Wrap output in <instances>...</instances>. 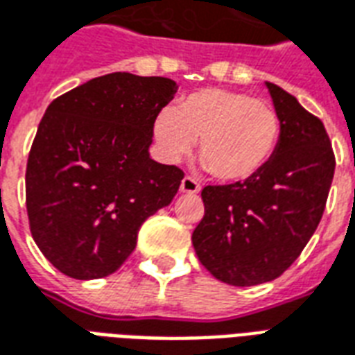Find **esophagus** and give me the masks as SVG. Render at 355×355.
<instances>
[{
	"mask_svg": "<svg viewBox=\"0 0 355 355\" xmlns=\"http://www.w3.org/2000/svg\"><path fill=\"white\" fill-rule=\"evenodd\" d=\"M180 191L182 193H199L201 191V186L193 177H184L182 182H180Z\"/></svg>",
	"mask_w": 355,
	"mask_h": 355,
	"instance_id": "obj_1",
	"label": "esophagus"
}]
</instances>
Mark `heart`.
Segmentation results:
<instances>
[{
  "label": "heart",
  "mask_w": 355,
  "mask_h": 355,
  "mask_svg": "<svg viewBox=\"0 0 355 355\" xmlns=\"http://www.w3.org/2000/svg\"><path fill=\"white\" fill-rule=\"evenodd\" d=\"M280 133L282 124L272 105L222 88L193 92L154 120V137L165 159L177 162L199 137V156L224 182L261 173L277 152Z\"/></svg>",
  "instance_id": "1"
}]
</instances>
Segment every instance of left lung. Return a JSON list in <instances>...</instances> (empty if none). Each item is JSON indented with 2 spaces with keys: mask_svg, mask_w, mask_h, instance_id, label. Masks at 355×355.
<instances>
[{
  "mask_svg": "<svg viewBox=\"0 0 355 355\" xmlns=\"http://www.w3.org/2000/svg\"><path fill=\"white\" fill-rule=\"evenodd\" d=\"M282 133L272 159L256 177L205 186V216L191 243L212 277L231 286L271 282L290 267L316 231L335 173L322 120L267 83Z\"/></svg>",
  "mask_w": 355,
  "mask_h": 355,
  "instance_id": "8db88e82",
  "label": "left lung"
}]
</instances>
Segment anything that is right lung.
<instances>
[{"label": "right lung", "instance_id": "add662e5", "mask_svg": "<svg viewBox=\"0 0 355 355\" xmlns=\"http://www.w3.org/2000/svg\"><path fill=\"white\" fill-rule=\"evenodd\" d=\"M177 88L165 77L109 73L49 105L28 157L26 209L31 237L60 272L112 275L144 220L173 201L184 173L148 148Z\"/></svg>", "mask_w": 355, "mask_h": 355}]
</instances>
